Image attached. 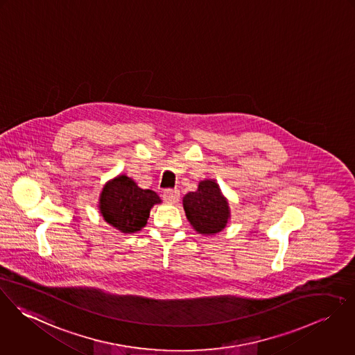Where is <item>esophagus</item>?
I'll return each mask as SVG.
<instances>
[{"label": "esophagus", "instance_id": "obj_1", "mask_svg": "<svg viewBox=\"0 0 355 355\" xmlns=\"http://www.w3.org/2000/svg\"><path fill=\"white\" fill-rule=\"evenodd\" d=\"M163 198L170 202V204H175L180 200V191L177 189H166L163 192Z\"/></svg>", "mask_w": 355, "mask_h": 355}]
</instances>
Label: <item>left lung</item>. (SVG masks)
<instances>
[{
	"instance_id": "1",
	"label": "left lung",
	"mask_w": 355,
	"mask_h": 355,
	"mask_svg": "<svg viewBox=\"0 0 355 355\" xmlns=\"http://www.w3.org/2000/svg\"><path fill=\"white\" fill-rule=\"evenodd\" d=\"M182 201L188 220L197 233L209 236L226 227L230 216L229 202L215 181H201L196 192H189Z\"/></svg>"
}]
</instances>
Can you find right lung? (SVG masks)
<instances>
[{
  "label": "right lung",
  "mask_w": 355,
  "mask_h": 355,
  "mask_svg": "<svg viewBox=\"0 0 355 355\" xmlns=\"http://www.w3.org/2000/svg\"><path fill=\"white\" fill-rule=\"evenodd\" d=\"M160 202L151 189H141L133 180L119 175L106 187L101 195V212L107 223L122 233H135L147 225L150 209Z\"/></svg>",
  "instance_id": "right-lung-1"
}]
</instances>
